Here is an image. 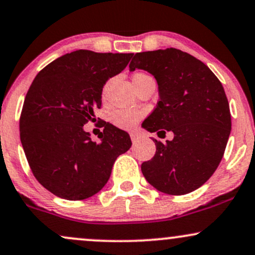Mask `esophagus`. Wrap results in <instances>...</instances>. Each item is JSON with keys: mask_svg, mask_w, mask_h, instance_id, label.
Here are the masks:
<instances>
[{"mask_svg": "<svg viewBox=\"0 0 255 255\" xmlns=\"http://www.w3.org/2000/svg\"><path fill=\"white\" fill-rule=\"evenodd\" d=\"M130 139L133 142H135V141L139 139V134L137 133H130Z\"/></svg>", "mask_w": 255, "mask_h": 255, "instance_id": "obj_1", "label": "esophagus"}]
</instances>
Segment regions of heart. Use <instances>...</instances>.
<instances>
[{"mask_svg": "<svg viewBox=\"0 0 255 255\" xmlns=\"http://www.w3.org/2000/svg\"><path fill=\"white\" fill-rule=\"evenodd\" d=\"M141 77H146V75H143V73H136L133 79ZM142 116L143 113L137 112V110L120 109L116 110L115 113H113L112 121L116 127L122 128V129H133Z\"/></svg>", "mask_w": 255, "mask_h": 255, "instance_id": "1", "label": "heart"}]
</instances>
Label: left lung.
Instances as JSON below:
<instances>
[{"label": "left lung", "instance_id": "left-lung-1", "mask_svg": "<svg viewBox=\"0 0 255 255\" xmlns=\"http://www.w3.org/2000/svg\"><path fill=\"white\" fill-rule=\"evenodd\" d=\"M131 57L129 71H147L158 84L157 107L141 126L164 136V129L173 133L166 142L153 139L157 151L141 171L164 194H189L213 176L231 135L225 89L204 63L177 48Z\"/></svg>", "mask_w": 255, "mask_h": 255}]
</instances>
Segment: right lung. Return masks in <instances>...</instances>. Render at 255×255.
Returning <instances> with one entry per match:
<instances>
[{"label": "right lung", "mask_w": 255, "mask_h": 255, "mask_svg": "<svg viewBox=\"0 0 255 255\" xmlns=\"http://www.w3.org/2000/svg\"><path fill=\"white\" fill-rule=\"evenodd\" d=\"M133 53L77 50L57 58L30 85L20 118V139L34 177L58 197L81 201L108 182L113 165L130 148L127 131L104 124L101 142L84 130L102 103L109 78Z\"/></svg>", "instance_id": "add662e5"}]
</instances>
